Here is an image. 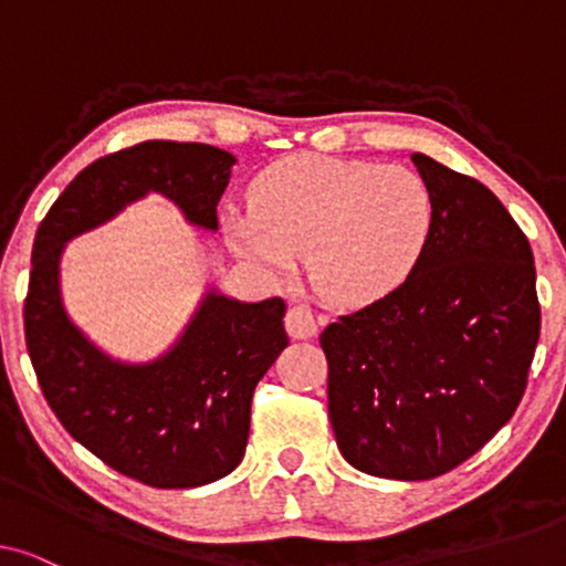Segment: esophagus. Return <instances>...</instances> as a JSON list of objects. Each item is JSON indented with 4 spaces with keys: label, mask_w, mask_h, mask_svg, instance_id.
<instances>
[{
    "label": "esophagus",
    "mask_w": 566,
    "mask_h": 566,
    "mask_svg": "<svg viewBox=\"0 0 566 566\" xmlns=\"http://www.w3.org/2000/svg\"><path fill=\"white\" fill-rule=\"evenodd\" d=\"M285 329L293 339H308L316 335V319L312 308L306 306H291L285 314Z\"/></svg>",
    "instance_id": "esophagus-1"
}]
</instances>
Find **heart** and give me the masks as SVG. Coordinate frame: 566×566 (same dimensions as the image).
<instances>
[{
  "mask_svg": "<svg viewBox=\"0 0 566 566\" xmlns=\"http://www.w3.org/2000/svg\"><path fill=\"white\" fill-rule=\"evenodd\" d=\"M252 206L227 213L231 247L268 275H289L306 254L308 281L337 306H366L397 289L432 223L430 192L415 172L322 154L265 169Z\"/></svg>",
  "mask_w": 566,
  "mask_h": 566,
  "instance_id": "obj_1",
  "label": "heart"
}]
</instances>
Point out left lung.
<instances>
[{
    "label": "left lung",
    "instance_id": "left-lung-1",
    "mask_svg": "<svg viewBox=\"0 0 566 566\" xmlns=\"http://www.w3.org/2000/svg\"><path fill=\"white\" fill-rule=\"evenodd\" d=\"M432 223L407 281L322 332L339 453L422 482L490 443L521 405L541 335L528 237L474 177L412 154Z\"/></svg>",
    "mask_w": 566,
    "mask_h": 566
}]
</instances>
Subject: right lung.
<instances>
[{
	"label": "right lung",
	"instance_id": "right-lung-1",
	"mask_svg": "<svg viewBox=\"0 0 566 566\" xmlns=\"http://www.w3.org/2000/svg\"><path fill=\"white\" fill-rule=\"evenodd\" d=\"M234 157L208 144L144 142L92 161L38 227L25 296V345L38 384L69 436L123 476L190 490L231 474L250 438L254 386L289 345L283 298L260 304L211 291L159 360L107 358L61 304L59 258L69 239L113 219L146 192L219 229L216 206Z\"/></svg>",
	"mask_w": 566,
	"mask_h": 566
}]
</instances>
